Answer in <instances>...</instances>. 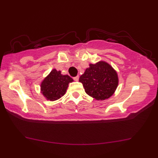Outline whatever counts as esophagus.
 Here are the masks:
<instances>
[{"mask_svg":"<svg viewBox=\"0 0 158 158\" xmlns=\"http://www.w3.org/2000/svg\"><path fill=\"white\" fill-rule=\"evenodd\" d=\"M73 79L74 80V81H78V80H79V76H77V77H73Z\"/></svg>","mask_w":158,"mask_h":158,"instance_id":"1","label":"esophagus"}]
</instances>
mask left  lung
<instances>
[{
	"mask_svg": "<svg viewBox=\"0 0 158 158\" xmlns=\"http://www.w3.org/2000/svg\"><path fill=\"white\" fill-rule=\"evenodd\" d=\"M89 66L79 78L85 93L98 100L110 98L118 84L116 72L104 61Z\"/></svg>",
	"mask_w": 158,
	"mask_h": 158,
	"instance_id": "1",
	"label": "left lung"
}]
</instances>
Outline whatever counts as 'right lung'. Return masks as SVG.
Here are the masks:
<instances>
[{"mask_svg": "<svg viewBox=\"0 0 158 158\" xmlns=\"http://www.w3.org/2000/svg\"><path fill=\"white\" fill-rule=\"evenodd\" d=\"M73 79L68 75H63L60 71L53 69L41 84L42 93L47 100L54 101L64 95L69 83Z\"/></svg>", "mask_w": 158, "mask_h": 158, "instance_id": "right-lung-1", "label": "right lung"}]
</instances>
